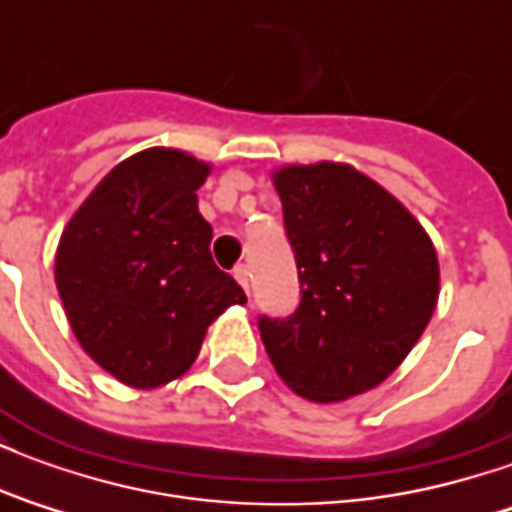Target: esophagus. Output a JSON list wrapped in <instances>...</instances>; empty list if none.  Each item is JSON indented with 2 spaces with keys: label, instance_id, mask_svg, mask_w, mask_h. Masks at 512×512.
I'll return each mask as SVG.
<instances>
[{
  "label": "esophagus",
  "instance_id": "34e87169",
  "mask_svg": "<svg viewBox=\"0 0 512 512\" xmlns=\"http://www.w3.org/2000/svg\"><path fill=\"white\" fill-rule=\"evenodd\" d=\"M233 277L238 279V285L249 293V266H235Z\"/></svg>",
  "mask_w": 512,
  "mask_h": 512
}]
</instances>
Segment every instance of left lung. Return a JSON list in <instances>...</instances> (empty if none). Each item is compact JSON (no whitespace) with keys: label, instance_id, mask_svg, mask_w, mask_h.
Returning a JSON list of instances; mask_svg holds the SVG:
<instances>
[{"label":"left lung","instance_id":"1","mask_svg":"<svg viewBox=\"0 0 512 512\" xmlns=\"http://www.w3.org/2000/svg\"><path fill=\"white\" fill-rule=\"evenodd\" d=\"M301 301L257 329L279 378L296 395L334 403L395 370L439 299V260L422 224L348 164L274 172Z\"/></svg>","mask_w":512,"mask_h":512}]
</instances>
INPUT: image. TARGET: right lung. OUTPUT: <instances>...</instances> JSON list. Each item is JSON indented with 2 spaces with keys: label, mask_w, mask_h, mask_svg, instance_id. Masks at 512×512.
<instances>
[{
  "label": "right lung",
  "mask_w": 512,
  "mask_h": 512,
  "mask_svg": "<svg viewBox=\"0 0 512 512\" xmlns=\"http://www.w3.org/2000/svg\"><path fill=\"white\" fill-rule=\"evenodd\" d=\"M211 167L150 147L120 161L65 227L54 279L76 340L136 389L183 376L241 285L211 257L197 189Z\"/></svg>",
  "instance_id": "obj_1"
}]
</instances>
